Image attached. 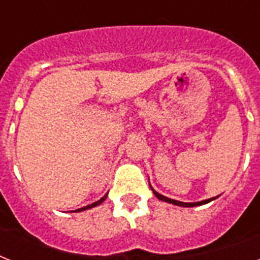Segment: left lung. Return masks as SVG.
Masks as SVG:
<instances>
[{
    "label": "left lung",
    "mask_w": 260,
    "mask_h": 260,
    "mask_svg": "<svg viewBox=\"0 0 260 260\" xmlns=\"http://www.w3.org/2000/svg\"><path fill=\"white\" fill-rule=\"evenodd\" d=\"M150 187H151V185H150ZM151 190H152V193L155 194V197L158 198V200H160V201L169 202V204H173V205H177V206H185V208H193V206L204 205V204H208V202L213 201V200H216V198L218 197V196H217V197L208 198V200H204V201H198V202H182V201H177V200H171V198H169V197H165V196L159 194L158 191L152 189V187H151Z\"/></svg>",
    "instance_id": "8db88e82"
}]
</instances>
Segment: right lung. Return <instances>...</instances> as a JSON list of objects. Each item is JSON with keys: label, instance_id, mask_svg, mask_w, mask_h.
Instances as JSON below:
<instances>
[{"label": "right lung", "instance_id": "right-lung-1", "mask_svg": "<svg viewBox=\"0 0 260 260\" xmlns=\"http://www.w3.org/2000/svg\"><path fill=\"white\" fill-rule=\"evenodd\" d=\"M106 196H108V194H105V196H104V197H102V198H101V200H98V201L93 202V204H90V205H87V206H83V208H81V209H77V210H75V212H82V210H86V209H91V208H94V206H97V205H100V204H102V202L105 201V198H106Z\"/></svg>", "mask_w": 260, "mask_h": 260}]
</instances>
